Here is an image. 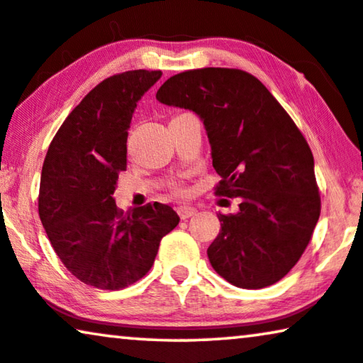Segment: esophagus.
Listing matches in <instances>:
<instances>
[{
    "label": "esophagus",
    "mask_w": 363,
    "mask_h": 363,
    "mask_svg": "<svg viewBox=\"0 0 363 363\" xmlns=\"http://www.w3.org/2000/svg\"><path fill=\"white\" fill-rule=\"evenodd\" d=\"M177 213H179V217L182 218V220H186V218L196 216L197 208H194L191 206H181V207H177Z\"/></svg>",
    "instance_id": "obj_1"
}]
</instances>
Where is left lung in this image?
<instances>
[{
	"label": "left lung",
	"mask_w": 363,
	"mask_h": 363,
	"mask_svg": "<svg viewBox=\"0 0 363 363\" xmlns=\"http://www.w3.org/2000/svg\"><path fill=\"white\" fill-rule=\"evenodd\" d=\"M161 104L202 120L212 164L222 177L216 194L240 197L207 248L212 268L237 288L279 281L304 253L319 220L314 157L298 126L267 86L238 69L207 67L167 79Z\"/></svg>",
	"instance_id": "8db88e82"
}]
</instances>
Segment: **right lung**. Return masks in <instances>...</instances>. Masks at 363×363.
Wrapping results in <instances>:
<instances>
[{
    "label": "right lung",
    "mask_w": 363,
    "mask_h": 363,
    "mask_svg": "<svg viewBox=\"0 0 363 363\" xmlns=\"http://www.w3.org/2000/svg\"><path fill=\"white\" fill-rule=\"evenodd\" d=\"M161 75L128 70L100 82L70 111L45 155L40 222L65 268L94 288L121 289L145 277L161 238L179 223L164 203L123 213L113 199L136 104Z\"/></svg>",
    "instance_id": "1"
}]
</instances>
